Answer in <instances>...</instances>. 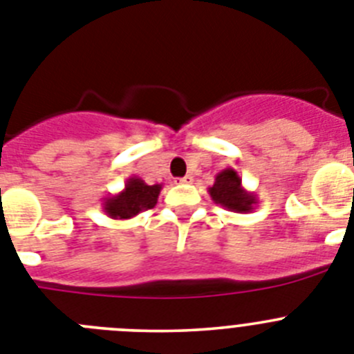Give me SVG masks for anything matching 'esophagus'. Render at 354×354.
I'll return each instance as SVG.
<instances>
[{"mask_svg":"<svg viewBox=\"0 0 354 354\" xmlns=\"http://www.w3.org/2000/svg\"><path fill=\"white\" fill-rule=\"evenodd\" d=\"M177 183H179V184H192L193 183V175H186V177H180V179H177Z\"/></svg>","mask_w":354,"mask_h":354,"instance_id":"obj_1","label":"esophagus"}]
</instances>
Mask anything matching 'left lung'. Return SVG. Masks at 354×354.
<instances>
[{"mask_svg":"<svg viewBox=\"0 0 354 354\" xmlns=\"http://www.w3.org/2000/svg\"><path fill=\"white\" fill-rule=\"evenodd\" d=\"M207 192L214 204L232 212H252L259 204L257 195L246 192L239 174L230 167L216 175L214 184Z\"/></svg>","mask_w":354,"mask_h":354,"instance_id":"obj_1","label":"left lung"}]
</instances>
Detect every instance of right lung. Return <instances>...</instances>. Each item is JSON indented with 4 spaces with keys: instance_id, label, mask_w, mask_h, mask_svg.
Wrapping results in <instances>:
<instances>
[{
    "instance_id": "right-lung-1",
    "label": "right lung",
    "mask_w": 354,
    "mask_h": 354,
    "mask_svg": "<svg viewBox=\"0 0 354 354\" xmlns=\"http://www.w3.org/2000/svg\"><path fill=\"white\" fill-rule=\"evenodd\" d=\"M162 189V184H149L140 177L133 175L126 180L124 189L115 195H109L102 200V211L111 220H131L140 212L152 209L158 204V196Z\"/></svg>"
}]
</instances>
